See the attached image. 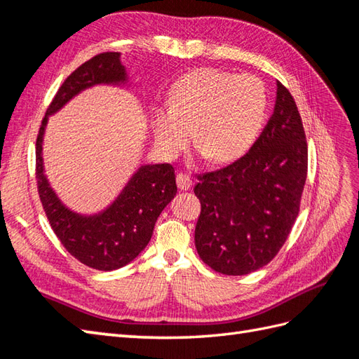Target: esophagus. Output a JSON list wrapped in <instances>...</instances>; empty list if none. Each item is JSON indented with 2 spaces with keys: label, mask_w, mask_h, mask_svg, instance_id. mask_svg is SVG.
Returning <instances> with one entry per match:
<instances>
[{
  "label": "esophagus",
  "mask_w": 359,
  "mask_h": 359,
  "mask_svg": "<svg viewBox=\"0 0 359 359\" xmlns=\"http://www.w3.org/2000/svg\"><path fill=\"white\" fill-rule=\"evenodd\" d=\"M176 180H177L179 189H182V191H188L191 188V185H193V179H191V176H188V174H185V172H179Z\"/></svg>",
  "instance_id": "esophagus-1"
}]
</instances>
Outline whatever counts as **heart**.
Segmentation results:
<instances>
[{
  "label": "heart",
  "mask_w": 359,
  "mask_h": 359,
  "mask_svg": "<svg viewBox=\"0 0 359 359\" xmlns=\"http://www.w3.org/2000/svg\"><path fill=\"white\" fill-rule=\"evenodd\" d=\"M166 104L168 110L153 114L156 142L166 154L185 148L193 131L200 153L228 163L254 144L266 118L268 93L251 74L200 69L171 87Z\"/></svg>",
  "instance_id": "b5f03b06"
}]
</instances>
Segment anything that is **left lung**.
<instances>
[{
    "label": "left lung",
    "mask_w": 359,
    "mask_h": 359,
    "mask_svg": "<svg viewBox=\"0 0 359 359\" xmlns=\"http://www.w3.org/2000/svg\"><path fill=\"white\" fill-rule=\"evenodd\" d=\"M307 176V142L289 90L277 101L260 137L240 159L198 174L196 248L203 263L224 275H246L268 264L285 245L299 211Z\"/></svg>",
    "instance_id": "obj_1"
}]
</instances>
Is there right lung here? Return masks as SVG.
Here are the masks:
<instances>
[{
    "label": "right lung",
    "mask_w": 359,
    "mask_h": 359,
    "mask_svg": "<svg viewBox=\"0 0 359 359\" xmlns=\"http://www.w3.org/2000/svg\"><path fill=\"white\" fill-rule=\"evenodd\" d=\"M119 57L118 52H105L79 65L56 91L36 137V185L50 226L76 260L97 271H114L135 260L151 240L157 217L177 193L172 165H145L110 208L84 217L67 210L44 176L41 151L47 116L91 86L119 84L127 79Z\"/></svg>",
    "instance_id": "right-lung-1"
}]
</instances>
